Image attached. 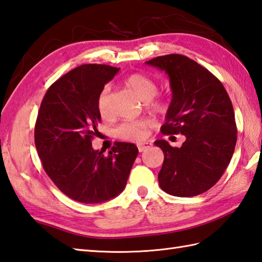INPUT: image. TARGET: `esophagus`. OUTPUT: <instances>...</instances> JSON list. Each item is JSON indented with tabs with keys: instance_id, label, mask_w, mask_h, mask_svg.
<instances>
[{
	"instance_id": "esophagus-1",
	"label": "esophagus",
	"mask_w": 262,
	"mask_h": 262,
	"mask_svg": "<svg viewBox=\"0 0 262 262\" xmlns=\"http://www.w3.org/2000/svg\"><path fill=\"white\" fill-rule=\"evenodd\" d=\"M137 146H138L139 151H140V152H142V151L147 150V149H149L151 147V142H140V143H138Z\"/></svg>"
}]
</instances>
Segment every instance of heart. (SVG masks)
I'll return each mask as SVG.
<instances>
[{"label": "heart", "instance_id": "obj_1", "mask_svg": "<svg viewBox=\"0 0 262 262\" xmlns=\"http://www.w3.org/2000/svg\"><path fill=\"white\" fill-rule=\"evenodd\" d=\"M126 87L135 93V94L142 100L146 105L155 112H164L166 110V102L161 96L156 94L158 91V85L155 80L142 73H133L127 75L124 79ZM108 87H104L97 96L96 106L97 111L102 118H107L110 115L108 110ZM152 125V122L149 119L129 120L122 122L115 127V136L129 141L143 140L147 136V131Z\"/></svg>", "mask_w": 262, "mask_h": 262}]
</instances>
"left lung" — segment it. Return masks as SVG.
I'll use <instances>...</instances> for the list:
<instances>
[{"label": "left lung", "mask_w": 262, "mask_h": 262, "mask_svg": "<svg viewBox=\"0 0 262 262\" xmlns=\"http://www.w3.org/2000/svg\"><path fill=\"white\" fill-rule=\"evenodd\" d=\"M169 77L172 98L160 131L184 135L182 147L156 140L165 159L158 173L166 193L191 197L219 182L233 156L236 124L233 106L222 83L190 58L166 55L146 61Z\"/></svg>", "instance_id": "8db88e82"}]
</instances>
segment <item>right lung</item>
Instances as JSON below:
<instances>
[{"mask_svg":"<svg viewBox=\"0 0 262 262\" xmlns=\"http://www.w3.org/2000/svg\"><path fill=\"white\" fill-rule=\"evenodd\" d=\"M118 72L87 63L65 74L45 94L34 126L45 171L63 194L85 204L103 203L123 191L139 152L127 142H115L107 155L92 147L101 122L97 96Z\"/></svg>","mask_w":262,"mask_h":262,"instance_id":"right-lung-1","label":"right lung"}]
</instances>
